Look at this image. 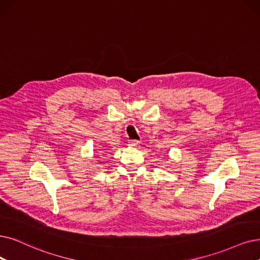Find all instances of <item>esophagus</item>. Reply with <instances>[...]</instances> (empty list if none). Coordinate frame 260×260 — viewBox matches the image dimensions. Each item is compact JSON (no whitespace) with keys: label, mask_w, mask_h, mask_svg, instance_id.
Segmentation results:
<instances>
[{"label":"esophagus","mask_w":260,"mask_h":260,"mask_svg":"<svg viewBox=\"0 0 260 260\" xmlns=\"http://www.w3.org/2000/svg\"><path fill=\"white\" fill-rule=\"evenodd\" d=\"M139 144H140V141H138V140H130L129 141V146H132V147L138 146Z\"/></svg>","instance_id":"34e87169"}]
</instances>
